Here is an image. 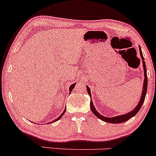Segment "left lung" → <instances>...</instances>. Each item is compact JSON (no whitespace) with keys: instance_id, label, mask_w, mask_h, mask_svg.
Returning <instances> with one entry per match:
<instances>
[{"instance_id":"1","label":"left lung","mask_w":156,"mask_h":156,"mask_svg":"<svg viewBox=\"0 0 156 156\" xmlns=\"http://www.w3.org/2000/svg\"><path fill=\"white\" fill-rule=\"evenodd\" d=\"M139 53H140V56L141 58V61H142V65H143V69H144V83H143V88H142V92H141V98L140 101H139L138 104L136 105V107L134 108L131 112L127 113V114H122V115H119L117 116V117H106L103 116L102 114H100L98 111L96 110L95 107L94 106V104H93L92 100L91 99V102H90V108L92 110V112L94 115L96 116L97 117L99 118L101 120L105 122H108V123H113V124H118V123H122L124 122L128 121V119H130V118H132L136 114L139 112V111L140 110L141 105H142L144 101V98H145L146 96V93H147V69H146V65H145V62H144V58L143 57L142 55V52H141V48L139 46ZM87 92H88L89 95L90 96V98H92V94H91V91H90V88L89 87L87 86Z\"/></svg>"}]
</instances>
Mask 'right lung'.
Returning <instances> with one entry per match:
<instances>
[{"label": "right lung", "instance_id": "1", "mask_svg": "<svg viewBox=\"0 0 156 156\" xmlns=\"http://www.w3.org/2000/svg\"><path fill=\"white\" fill-rule=\"evenodd\" d=\"M76 83H75L72 84V85H71L70 87H69V93H71V92H72V91H73V89H74V87H75V86H76ZM65 112H66V108L64 109V112L62 113V114H61V115L59 116V117H58V118H57V119H54V121H52V122H55L58 121V119H60L62 117V116L64 115V113H65ZM49 123H50V122H49Z\"/></svg>", "mask_w": 156, "mask_h": 156}]
</instances>
